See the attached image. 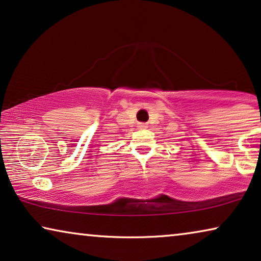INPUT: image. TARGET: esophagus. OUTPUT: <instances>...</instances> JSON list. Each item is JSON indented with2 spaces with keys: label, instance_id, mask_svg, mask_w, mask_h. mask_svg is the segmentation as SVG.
<instances>
[{
  "label": "esophagus",
  "instance_id": "obj_1",
  "mask_svg": "<svg viewBox=\"0 0 261 261\" xmlns=\"http://www.w3.org/2000/svg\"><path fill=\"white\" fill-rule=\"evenodd\" d=\"M138 127H139V129H146V127H148V124H139V125H138Z\"/></svg>",
  "mask_w": 261,
  "mask_h": 261
}]
</instances>
